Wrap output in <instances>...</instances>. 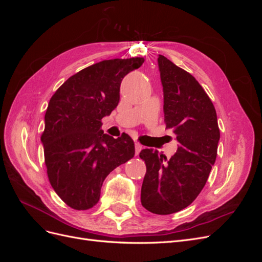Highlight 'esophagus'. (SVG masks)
Returning a JSON list of instances; mask_svg holds the SVG:
<instances>
[{"label": "esophagus", "mask_w": 262, "mask_h": 262, "mask_svg": "<svg viewBox=\"0 0 262 262\" xmlns=\"http://www.w3.org/2000/svg\"><path fill=\"white\" fill-rule=\"evenodd\" d=\"M142 148H143V146H142L140 143H138V142H136V155L140 154Z\"/></svg>", "instance_id": "34e87169"}]
</instances>
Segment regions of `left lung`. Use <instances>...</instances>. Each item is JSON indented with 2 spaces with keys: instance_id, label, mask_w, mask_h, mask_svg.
<instances>
[{
  "instance_id": "left-lung-1",
  "label": "left lung",
  "mask_w": 262,
  "mask_h": 262,
  "mask_svg": "<svg viewBox=\"0 0 262 262\" xmlns=\"http://www.w3.org/2000/svg\"><path fill=\"white\" fill-rule=\"evenodd\" d=\"M157 62L166 129L176 134L179 145L169 160L153 148L141 150L146 165L141 203L167 215L187 208L201 192L216 160L220 129L215 108L199 82L164 55Z\"/></svg>"
}]
</instances>
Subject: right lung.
Masks as SVG:
<instances>
[{
    "label": "right lung",
    "instance_id": "add662e5",
    "mask_svg": "<svg viewBox=\"0 0 262 262\" xmlns=\"http://www.w3.org/2000/svg\"><path fill=\"white\" fill-rule=\"evenodd\" d=\"M143 62L130 58L95 63L68 78L49 101L41 136L47 173L72 209L93 208L106 177L136 153L128 134L114 139L104 133L101 119L118 106L122 78Z\"/></svg>",
    "mask_w": 262,
    "mask_h": 262
}]
</instances>
